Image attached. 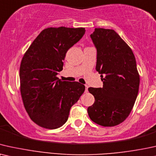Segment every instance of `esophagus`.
<instances>
[{
    "mask_svg": "<svg viewBox=\"0 0 156 156\" xmlns=\"http://www.w3.org/2000/svg\"><path fill=\"white\" fill-rule=\"evenodd\" d=\"M85 87H86V89H85V92L87 93L88 92V86L87 85H85Z\"/></svg>",
    "mask_w": 156,
    "mask_h": 156,
    "instance_id": "1",
    "label": "esophagus"
}]
</instances>
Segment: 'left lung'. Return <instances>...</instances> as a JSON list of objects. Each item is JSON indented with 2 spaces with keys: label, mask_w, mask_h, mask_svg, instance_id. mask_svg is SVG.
<instances>
[{
  "label": "left lung",
  "mask_w": 156,
  "mask_h": 156,
  "mask_svg": "<svg viewBox=\"0 0 156 156\" xmlns=\"http://www.w3.org/2000/svg\"><path fill=\"white\" fill-rule=\"evenodd\" d=\"M97 50L95 69L102 88H88L95 102L88 108L89 117L104 127L123 122L132 111L138 93L140 76L132 50L112 29L95 28L90 35Z\"/></svg>",
  "instance_id": "8db88e82"
}]
</instances>
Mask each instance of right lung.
Segmentation results:
<instances>
[{
	"label": "right lung",
	"instance_id": "1",
	"mask_svg": "<svg viewBox=\"0 0 156 156\" xmlns=\"http://www.w3.org/2000/svg\"><path fill=\"white\" fill-rule=\"evenodd\" d=\"M84 28H48L41 32L23 57L20 66V93L30 119L41 127L55 129L67 121L70 108L80 98L85 86L62 81L66 54L78 42Z\"/></svg>",
	"mask_w": 156,
	"mask_h": 156
}]
</instances>
